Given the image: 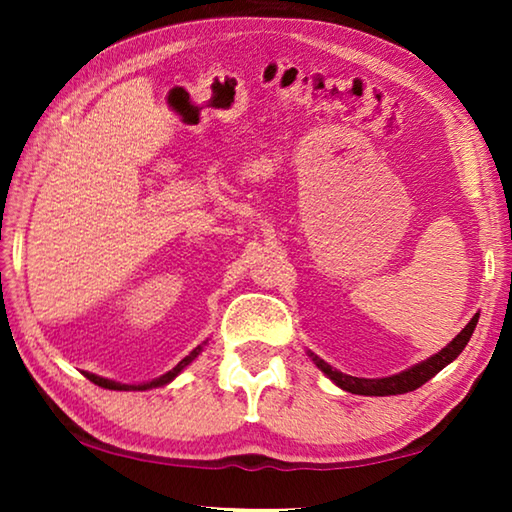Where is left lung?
<instances>
[{
  "label": "left lung",
  "instance_id": "left-lung-1",
  "mask_svg": "<svg viewBox=\"0 0 512 512\" xmlns=\"http://www.w3.org/2000/svg\"><path fill=\"white\" fill-rule=\"evenodd\" d=\"M476 323H479V314H474V318L467 323L461 334L456 336V339L445 345L443 350L438 354H433L427 361L418 363V366H411L409 370H402L397 372V375L391 377H381V379H363V377H352V375H343V372L334 370L329 363H325L323 359H318L314 352H309V357L314 359L316 366L325 372V375L334 381L336 386L343 388V391L354 393V395H377V397H384V395H402V393H409L415 391V388H420L422 384H427V381L438 375L440 370L445 366H449L458 354L465 350L467 341L472 339V332Z\"/></svg>",
  "mask_w": 512,
  "mask_h": 512
}]
</instances>
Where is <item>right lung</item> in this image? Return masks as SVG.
Segmentation results:
<instances>
[{
    "label": "right lung",
    "instance_id": "1",
    "mask_svg": "<svg viewBox=\"0 0 512 512\" xmlns=\"http://www.w3.org/2000/svg\"><path fill=\"white\" fill-rule=\"evenodd\" d=\"M201 350H203V345H198L196 350H192L187 354V357L178 363L176 368L173 370H169V372H164L162 377H158V379H153V381H146V384H119V381H112V379H103V377H99V375H92V372H85V375H88V379L92 381V384H97V386H101V388H110V391H149V388H158V386H164V384H169V381L173 379V377H178L180 372H183L189 363H192L198 354H201Z\"/></svg>",
    "mask_w": 512,
    "mask_h": 512
}]
</instances>
